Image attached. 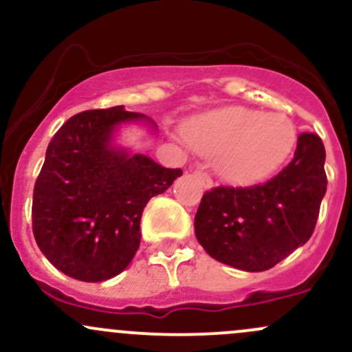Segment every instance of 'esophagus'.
Masks as SVG:
<instances>
[{
  "label": "esophagus",
  "mask_w": 352,
  "mask_h": 352,
  "mask_svg": "<svg viewBox=\"0 0 352 352\" xmlns=\"http://www.w3.org/2000/svg\"><path fill=\"white\" fill-rule=\"evenodd\" d=\"M195 177L199 181V183H201V186L205 188V190H211V186H213V181H211V177L208 176L206 173L196 171L195 173Z\"/></svg>",
  "instance_id": "34e87169"
}]
</instances>
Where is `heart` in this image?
I'll use <instances>...</instances> for the list:
<instances>
[{"label":"heart","mask_w":352,"mask_h":352,"mask_svg":"<svg viewBox=\"0 0 352 352\" xmlns=\"http://www.w3.org/2000/svg\"><path fill=\"white\" fill-rule=\"evenodd\" d=\"M184 131L199 153L217 156L218 175L235 184L263 179L282 164L297 141L290 117L243 107L192 119Z\"/></svg>","instance_id":"obj_1"}]
</instances>
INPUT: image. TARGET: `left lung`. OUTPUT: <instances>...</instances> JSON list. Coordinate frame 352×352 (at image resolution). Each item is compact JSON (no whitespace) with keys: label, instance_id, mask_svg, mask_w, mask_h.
Returning <instances> with one entry per match:
<instances>
[{"label":"left lung","instance_id":"obj_1","mask_svg":"<svg viewBox=\"0 0 352 352\" xmlns=\"http://www.w3.org/2000/svg\"><path fill=\"white\" fill-rule=\"evenodd\" d=\"M326 149L314 132L297 139L294 160L265 184L213 188L195 217L210 256L238 270L263 272L309 240L327 190Z\"/></svg>","mask_w":352,"mask_h":352}]
</instances>
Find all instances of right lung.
Here are the masks:
<instances>
[{"label": "right lung", "mask_w": 352, "mask_h": 352, "mask_svg": "<svg viewBox=\"0 0 352 352\" xmlns=\"http://www.w3.org/2000/svg\"><path fill=\"white\" fill-rule=\"evenodd\" d=\"M127 126L157 134L124 105L70 117L48 144L33 191V235L55 268L102 282L126 270L141 243L142 210L183 175L119 142Z\"/></svg>", "instance_id": "add662e5"}]
</instances>
